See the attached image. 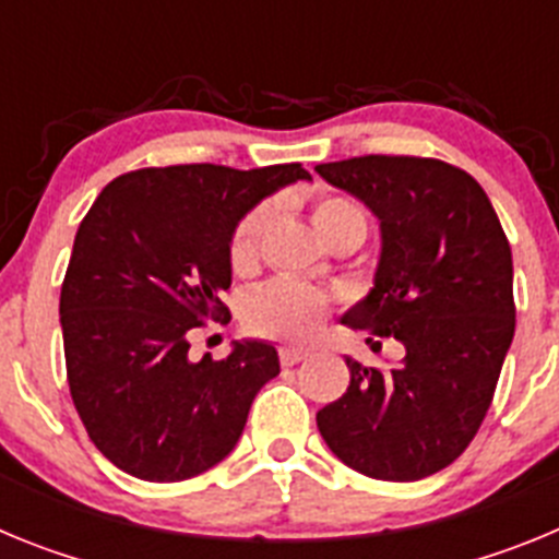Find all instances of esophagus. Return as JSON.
I'll return each mask as SVG.
<instances>
[{
  "label": "esophagus",
  "instance_id": "obj_1",
  "mask_svg": "<svg viewBox=\"0 0 559 559\" xmlns=\"http://www.w3.org/2000/svg\"><path fill=\"white\" fill-rule=\"evenodd\" d=\"M308 358V349H296V347H283L280 349V360H283V367H294L299 360Z\"/></svg>",
  "mask_w": 559,
  "mask_h": 559
}]
</instances>
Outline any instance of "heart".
I'll return each mask as SVG.
<instances>
[{
	"label": "heart",
	"mask_w": 559,
	"mask_h": 559,
	"mask_svg": "<svg viewBox=\"0 0 559 559\" xmlns=\"http://www.w3.org/2000/svg\"><path fill=\"white\" fill-rule=\"evenodd\" d=\"M271 204H257L237 221L229 235V265L235 274H249L260 257V237L269 224ZM313 221L324 237L333 235L341 226L364 221L358 206L341 195H322L313 204ZM333 310V299L324 290L310 288L296 280H274V283L257 288L243 308L246 328L263 338L285 341V344H305L322 330L324 319Z\"/></svg>",
	"instance_id": "1"
}]
</instances>
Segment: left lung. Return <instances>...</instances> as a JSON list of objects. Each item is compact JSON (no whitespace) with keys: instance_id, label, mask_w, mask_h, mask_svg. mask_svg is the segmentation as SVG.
<instances>
[{"instance_id":"8db88e82","label":"left lung","mask_w":559,"mask_h":559,"mask_svg":"<svg viewBox=\"0 0 559 559\" xmlns=\"http://www.w3.org/2000/svg\"><path fill=\"white\" fill-rule=\"evenodd\" d=\"M316 173L358 195L383 231L372 294L344 324L406 347L389 372L347 358V392L316 426L364 476H433L481 428L515 335L510 240L481 185L442 159L369 153Z\"/></svg>"}]
</instances>
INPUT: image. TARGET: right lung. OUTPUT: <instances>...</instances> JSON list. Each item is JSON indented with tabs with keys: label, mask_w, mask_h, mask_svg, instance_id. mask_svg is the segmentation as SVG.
Masks as SVG:
<instances>
[{
	"label": "right lung",
	"mask_w": 559,
	"mask_h": 559,
	"mask_svg": "<svg viewBox=\"0 0 559 559\" xmlns=\"http://www.w3.org/2000/svg\"><path fill=\"white\" fill-rule=\"evenodd\" d=\"M299 162L140 167L103 187L75 235L61 285L69 394L97 451L142 481H185L229 456L251 400L280 374L263 341L199 364L190 335L226 324L235 224Z\"/></svg>",
	"instance_id": "right-lung-1"
}]
</instances>
